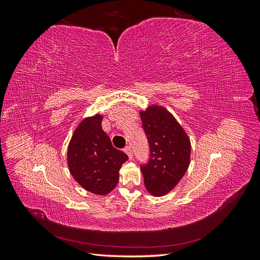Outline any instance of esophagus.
Wrapping results in <instances>:
<instances>
[{"instance_id": "obj_1", "label": "esophagus", "mask_w": 260, "mask_h": 260, "mask_svg": "<svg viewBox=\"0 0 260 260\" xmlns=\"http://www.w3.org/2000/svg\"><path fill=\"white\" fill-rule=\"evenodd\" d=\"M124 153L125 154H127L128 156H129V158L131 159L132 158V157H133V153H132V148H131V146H125L124 147Z\"/></svg>"}]
</instances>
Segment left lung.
I'll return each instance as SVG.
<instances>
[{
	"mask_svg": "<svg viewBox=\"0 0 260 260\" xmlns=\"http://www.w3.org/2000/svg\"><path fill=\"white\" fill-rule=\"evenodd\" d=\"M149 145V158L141 166L146 190L154 196L169 193L188 168L191 142L166 108L148 106L140 112Z\"/></svg>",
	"mask_w": 260,
	"mask_h": 260,
	"instance_id": "1",
	"label": "left lung"
}]
</instances>
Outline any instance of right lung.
Instances as JSON below:
<instances>
[{
    "instance_id": "add662e5",
    "label": "right lung",
    "mask_w": 260,
    "mask_h": 260,
    "mask_svg": "<svg viewBox=\"0 0 260 260\" xmlns=\"http://www.w3.org/2000/svg\"><path fill=\"white\" fill-rule=\"evenodd\" d=\"M102 119L98 114L79 123L68 145L67 162L70 174L84 190L105 195L116 187L128 156L113 146L102 129Z\"/></svg>"
}]
</instances>
